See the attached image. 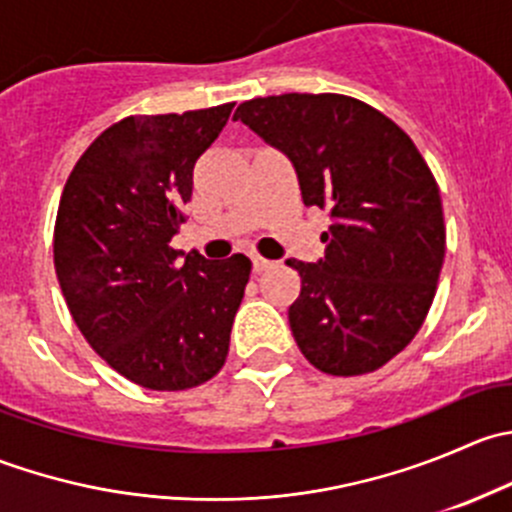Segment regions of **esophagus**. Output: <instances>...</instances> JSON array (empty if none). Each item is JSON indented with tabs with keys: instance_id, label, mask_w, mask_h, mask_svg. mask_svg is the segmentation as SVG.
Wrapping results in <instances>:
<instances>
[{
	"instance_id": "34e87169",
	"label": "esophagus",
	"mask_w": 512,
	"mask_h": 512,
	"mask_svg": "<svg viewBox=\"0 0 512 512\" xmlns=\"http://www.w3.org/2000/svg\"><path fill=\"white\" fill-rule=\"evenodd\" d=\"M270 267H272V260H265L262 255H252V270L265 272V270H270Z\"/></svg>"
}]
</instances>
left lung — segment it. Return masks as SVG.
Listing matches in <instances>:
<instances>
[{
  "instance_id": "8db88e82",
  "label": "left lung",
  "mask_w": 512,
  "mask_h": 512,
  "mask_svg": "<svg viewBox=\"0 0 512 512\" xmlns=\"http://www.w3.org/2000/svg\"><path fill=\"white\" fill-rule=\"evenodd\" d=\"M235 121L280 148L304 205L332 225L289 307L299 352L332 376L381 369L416 337L436 297L446 225L436 178L391 118L342 94H282L237 106Z\"/></svg>"
}]
</instances>
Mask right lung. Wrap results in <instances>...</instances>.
Wrapping results in <instances>:
<instances>
[{"instance_id": "add662e5", "label": "right lung", "mask_w": 512, "mask_h": 512, "mask_svg": "<svg viewBox=\"0 0 512 512\" xmlns=\"http://www.w3.org/2000/svg\"><path fill=\"white\" fill-rule=\"evenodd\" d=\"M235 103L128 116L84 151L61 193L54 267L91 349L133 384L183 391L223 369L250 280L245 255L173 250L203 156Z\"/></svg>"}]
</instances>
